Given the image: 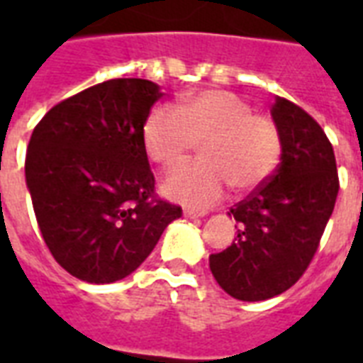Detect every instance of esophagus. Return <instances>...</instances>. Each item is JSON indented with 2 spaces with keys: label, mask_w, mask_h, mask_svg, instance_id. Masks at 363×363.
I'll use <instances>...</instances> for the list:
<instances>
[{
  "label": "esophagus",
  "mask_w": 363,
  "mask_h": 363,
  "mask_svg": "<svg viewBox=\"0 0 363 363\" xmlns=\"http://www.w3.org/2000/svg\"><path fill=\"white\" fill-rule=\"evenodd\" d=\"M184 216H186V218H199V216H205V213H198V211H192V209H184Z\"/></svg>",
  "instance_id": "1"
}]
</instances>
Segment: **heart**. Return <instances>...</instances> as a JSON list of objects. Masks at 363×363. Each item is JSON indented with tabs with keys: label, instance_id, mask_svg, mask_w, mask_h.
<instances>
[{
	"label": "heart",
	"instance_id": "obj_1",
	"mask_svg": "<svg viewBox=\"0 0 363 363\" xmlns=\"http://www.w3.org/2000/svg\"><path fill=\"white\" fill-rule=\"evenodd\" d=\"M196 143L203 160L164 181L165 196L194 207L216 201L226 184L235 192L252 190L269 179L282 154L279 124L226 90L190 94L177 107H154L145 118V152L165 169L182 164Z\"/></svg>",
	"mask_w": 363,
	"mask_h": 363
}]
</instances>
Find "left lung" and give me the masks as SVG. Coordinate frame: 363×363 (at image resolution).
<instances>
[{
	"label": "left lung",
	"mask_w": 363,
	"mask_h": 363,
	"mask_svg": "<svg viewBox=\"0 0 363 363\" xmlns=\"http://www.w3.org/2000/svg\"><path fill=\"white\" fill-rule=\"evenodd\" d=\"M271 116L281 128V164L230 209L238 238L209 256L216 282L241 301L275 298L299 281L339 192L335 154L318 122L284 98H277Z\"/></svg>",
	"instance_id": "1"
}]
</instances>
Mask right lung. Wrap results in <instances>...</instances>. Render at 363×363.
Instances as JSON below:
<instances>
[{
    "mask_svg": "<svg viewBox=\"0 0 363 363\" xmlns=\"http://www.w3.org/2000/svg\"><path fill=\"white\" fill-rule=\"evenodd\" d=\"M145 79H111L60 101L26 152V184L54 259L81 281H121L182 215L154 194L143 124L162 98Z\"/></svg>",
    "mask_w": 363,
    "mask_h": 363,
    "instance_id": "1",
    "label": "right lung"
}]
</instances>
